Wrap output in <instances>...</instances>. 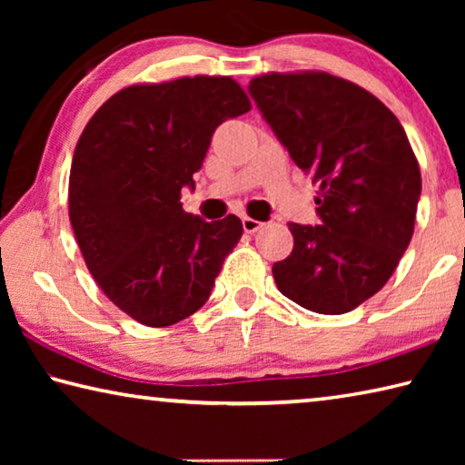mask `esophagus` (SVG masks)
Returning a JSON list of instances; mask_svg holds the SVG:
<instances>
[{
    "mask_svg": "<svg viewBox=\"0 0 465 465\" xmlns=\"http://www.w3.org/2000/svg\"><path fill=\"white\" fill-rule=\"evenodd\" d=\"M242 225H243V232H246V233H254V232L261 230L264 223L258 222V219H252V217H242Z\"/></svg>",
    "mask_w": 465,
    "mask_h": 465,
    "instance_id": "34e87169",
    "label": "esophagus"
}]
</instances>
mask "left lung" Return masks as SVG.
<instances>
[{
	"mask_svg": "<svg viewBox=\"0 0 465 465\" xmlns=\"http://www.w3.org/2000/svg\"><path fill=\"white\" fill-rule=\"evenodd\" d=\"M248 90L274 135L320 184V225L289 223L293 250L272 264L279 291L338 316L375 295L408 248L420 168L396 114L326 72L264 74Z\"/></svg>",
	"mask_w": 465,
	"mask_h": 465,
	"instance_id": "8db88e82",
	"label": "left lung"
}]
</instances>
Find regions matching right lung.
<instances>
[{"label": "right lung", "instance_id": "add662e5", "mask_svg": "<svg viewBox=\"0 0 465 465\" xmlns=\"http://www.w3.org/2000/svg\"><path fill=\"white\" fill-rule=\"evenodd\" d=\"M252 108L230 75L129 85L85 124L69 172V222L94 281L139 324L163 328L211 295L242 238L227 215L184 213L215 129Z\"/></svg>", "mask_w": 465, "mask_h": 465}]
</instances>
